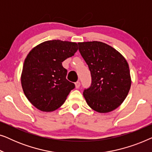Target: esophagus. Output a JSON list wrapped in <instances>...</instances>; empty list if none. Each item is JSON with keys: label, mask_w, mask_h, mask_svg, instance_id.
Wrapping results in <instances>:
<instances>
[{"label": "esophagus", "mask_w": 152, "mask_h": 152, "mask_svg": "<svg viewBox=\"0 0 152 152\" xmlns=\"http://www.w3.org/2000/svg\"><path fill=\"white\" fill-rule=\"evenodd\" d=\"M80 81H78V82H77L76 83H75V87H76V88H80Z\"/></svg>", "instance_id": "1"}]
</instances>
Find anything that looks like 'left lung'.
Listing matches in <instances>:
<instances>
[{
	"instance_id": "1",
	"label": "left lung",
	"mask_w": 152,
	"mask_h": 152,
	"mask_svg": "<svg viewBox=\"0 0 152 152\" xmlns=\"http://www.w3.org/2000/svg\"><path fill=\"white\" fill-rule=\"evenodd\" d=\"M78 45L91 71V86L83 92L87 104L99 113L113 111L123 102L131 87L127 61L115 49L100 41Z\"/></svg>"
}]
</instances>
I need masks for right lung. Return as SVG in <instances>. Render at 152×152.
Here are the masks:
<instances>
[{
  "label": "right lung",
  "instance_id": "add662e5",
  "mask_svg": "<svg viewBox=\"0 0 152 152\" xmlns=\"http://www.w3.org/2000/svg\"><path fill=\"white\" fill-rule=\"evenodd\" d=\"M77 43L47 41L32 49L25 59L21 85L30 103L42 111H53L64 103L75 84L66 80L62 62L77 51Z\"/></svg>",
  "mask_w": 152,
  "mask_h": 152
}]
</instances>
